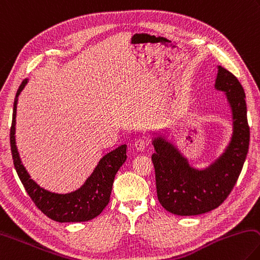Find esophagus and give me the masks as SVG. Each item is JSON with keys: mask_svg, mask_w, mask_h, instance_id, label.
Masks as SVG:
<instances>
[{"mask_svg": "<svg viewBox=\"0 0 260 260\" xmlns=\"http://www.w3.org/2000/svg\"><path fill=\"white\" fill-rule=\"evenodd\" d=\"M148 144H149V142H148V140H146V139H139V140L135 141L134 148H135V150H138V151H143L146 148V146H148Z\"/></svg>", "mask_w": 260, "mask_h": 260, "instance_id": "esophagus-1", "label": "esophagus"}]
</instances>
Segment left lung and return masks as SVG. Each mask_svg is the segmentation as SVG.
Instances as JSON below:
<instances>
[{
	"mask_svg": "<svg viewBox=\"0 0 260 260\" xmlns=\"http://www.w3.org/2000/svg\"><path fill=\"white\" fill-rule=\"evenodd\" d=\"M217 68L215 89L225 93L233 125L223 153L206 168H196L162 131L152 138L155 152L151 158L158 200L177 216L206 214L223 204L238 181L248 153L250 131L244 89L232 73L221 66Z\"/></svg>",
	"mask_w": 260,
	"mask_h": 260,
	"instance_id": "left-lung-1",
	"label": "left lung"
}]
</instances>
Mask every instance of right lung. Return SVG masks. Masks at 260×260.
I'll list each match as a JSON object with an SVG mask.
<instances>
[{"label": "right lung", "instance_id": "1", "mask_svg": "<svg viewBox=\"0 0 260 260\" xmlns=\"http://www.w3.org/2000/svg\"><path fill=\"white\" fill-rule=\"evenodd\" d=\"M29 79H25L19 86L13 103L12 125L10 129V144L16 172L25 186L28 196L31 198L39 209L49 218L59 223L87 221L95 218L109 204L112 184L116 174L126 161V144L118 146L111 152L103 155L83 185L76 191L69 193H55L40 186L31 179L23 166L16 143V117L18 96Z\"/></svg>", "mask_w": 260, "mask_h": 260}]
</instances>
